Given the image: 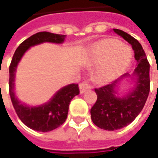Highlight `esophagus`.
<instances>
[{
	"mask_svg": "<svg viewBox=\"0 0 158 158\" xmlns=\"http://www.w3.org/2000/svg\"><path fill=\"white\" fill-rule=\"evenodd\" d=\"M79 89H80V93H84L86 90L90 89L91 86L87 82H82L79 84Z\"/></svg>",
	"mask_w": 158,
	"mask_h": 158,
	"instance_id": "esophagus-1",
	"label": "esophagus"
}]
</instances>
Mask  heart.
Wrapping results in <instances>:
<instances>
[{
    "instance_id": "heart-1",
    "label": "heart",
    "mask_w": 158,
    "mask_h": 158,
    "mask_svg": "<svg viewBox=\"0 0 158 158\" xmlns=\"http://www.w3.org/2000/svg\"><path fill=\"white\" fill-rule=\"evenodd\" d=\"M130 49L122 46L115 39L106 38L95 43L91 50L93 62H98L94 71L95 78L100 82L115 79L128 65L131 60Z\"/></svg>"
}]
</instances>
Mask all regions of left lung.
Returning a JSON list of instances; mask_svg holds the SVG:
<instances>
[{"label":"left lung","mask_w":158,"mask_h":158,"mask_svg":"<svg viewBox=\"0 0 158 158\" xmlns=\"http://www.w3.org/2000/svg\"><path fill=\"white\" fill-rule=\"evenodd\" d=\"M113 31L127 40L135 51L137 67L135 74L138 76L135 89L124 98L116 97V81L103 87L95 89L97 101L90 110L91 119L97 127L105 130L122 128L136 118L142 112L150 89L149 63L142 45L135 38L121 30ZM125 74L122 77L127 76Z\"/></svg>","instance_id":"1"}]
</instances>
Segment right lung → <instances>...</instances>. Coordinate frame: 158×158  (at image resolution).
Returning <instances> with one entry per match:
<instances>
[{
    "instance_id": "add662e5",
    "label": "right lung",
    "mask_w": 158,
    "mask_h": 158,
    "mask_svg": "<svg viewBox=\"0 0 158 158\" xmlns=\"http://www.w3.org/2000/svg\"><path fill=\"white\" fill-rule=\"evenodd\" d=\"M65 37V35L47 31L34 34L22 42L20 46L17 47L9 65V96L12 105L22 122L33 130L49 132L60 127L67 119L69 103L75 96L80 93V90L77 83H72L58 90L51 100L43 105L37 106H26L18 100L14 93V80L16 66L23 53L31 46L39 45L43 42L62 43Z\"/></svg>"
}]
</instances>
